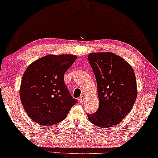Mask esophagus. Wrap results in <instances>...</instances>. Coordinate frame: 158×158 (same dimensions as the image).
I'll return each instance as SVG.
<instances>
[{
  "mask_svg": "<svg viewBox=\"0 0 158 158\" xmlns=\"http://www.w3.org/2000/svg\"><path fill=\"white\" fill-rule=\"evenodd\" d=\"M84 98H84V96H81L80 97V98H78V101H79L80 103H82V102H83V101H84Z\"/></svg>",
  "mask_w": 158,
  "mask_h": 158,
  "instance_id": "esophagus-1",
  "label": "esophagus"
}]
</instances>
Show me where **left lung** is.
<instances>
[{
    "label": "left lung",
    "mask_w": 158,
    "mask_h": 158,
    "mask_svg": "<svg viewBox=\"0 0 158 158\" xmlns=\"http://www.w3.org/2000/svg\"><path fill=\"white\" fill-rule=\"evenodd\" d=\"M88 61L98 87L99 107L88 114V120L100 127H113L126 117L137 96V81L130 64L111 52L90 53Z\"/></svg>",
    "instance_id": "1"
}]
</instances>
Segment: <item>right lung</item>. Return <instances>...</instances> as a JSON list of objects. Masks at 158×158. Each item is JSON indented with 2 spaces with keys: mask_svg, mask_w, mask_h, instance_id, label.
<instances>
[{
  "mask_svg": "<svg viewBox=\"0 0 158 158\" xmlns=\"http://www.w3.org/2000/svg\"><path fill=\"white\" fill-rule=\"evenodd\" d=\"M77 57L50 55L31 63L22 77L20 98L26 112L41 126L63 121L77 103L64 82V75Z\"/></svg>",
  "mask_w": 158,
  "mask_h": 158,
  "instance_id": "1",
  "label": "right lung"
}]
</instances>
